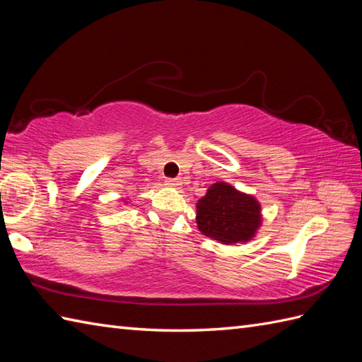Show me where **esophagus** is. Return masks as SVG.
<instances>
[{"label":"esophagus","mask_w":362,"mask_h":362,"mask_svg":"<svg viewBox=\"0 0 362 362\" xmlns=\"http://www.w3.org/2000/svg\"><path fill=\"white\" fill-rule=\"evenodd\" d=\"M165 184H167L168 187H180L181 184H182V181H181V178H167Z\"/></svg>","instance_id":"obj_1"}]
</instances>
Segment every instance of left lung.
<instances>
[{
  "label": "left lung",
  "instance_id": "obj_1",
  "mask_svg": "<svg viewBox=\"0 0 362 362\" xmlns=\"http://www.w3.org/2000/svg\"><path fill=\"white\" fill-rule=\"evenodd\" d=\"M198 229L224 245L247 242L260 226V204L226 182H216L197 204Z\"/></svg>",
  "mask_w": 362,
  "mask_h": 362
}]
</instances>
